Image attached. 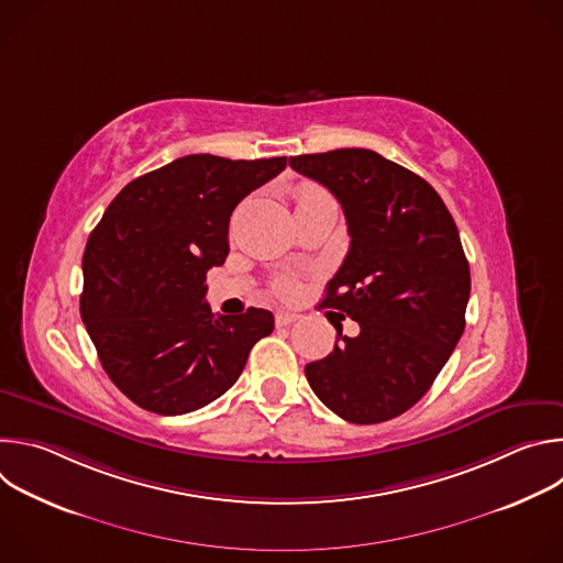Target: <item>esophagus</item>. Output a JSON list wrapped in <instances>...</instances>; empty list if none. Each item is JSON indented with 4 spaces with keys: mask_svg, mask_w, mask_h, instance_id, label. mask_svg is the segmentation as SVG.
I'll return each mask as SVG.
<instances>
[{
    "mask_svg": "<svg viewBox=\"0 0 563 563\" xmlns=\"http://www.w3.org/2000/svg\"><path fill=\"white\" fill-rule=\"evenodd\" d=\"M296 320H300V313H294V311H278L276 313V325L278 328L291 325V323H296Z\"/></svg>",
    "mask_w": 563,
    "mask_h": 563,
    "instance_id": "34e87169",
    "label": "esophagus"
}]
</instances>
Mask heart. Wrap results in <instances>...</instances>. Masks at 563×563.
Masks as SVG:
<instances>
[{"label":"heart","mask_w":563,"mask_h":563,"mask_svg":"<svg viewBox=\"0 0 563 563\" xmlns=\"http://www.w3.org/2000/svg\"><path fill=\"white\" fill-rule=\"evenodd\" d=\"M323 194L325 191L316 187V185H300L296 189V207H300V205H305V202H309L318 196H323ZM272 287H274V294H278L280 298H291L298 291V280L294 276H278Z\"/></svg>","instance_id":"obj_1"}]
</instances>
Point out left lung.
Here are the masks:
<instances>
[{
    "instance_id": "obj_1",
    "label": "left lung",
    "mask_w": 563,
    "mask_h": 563,
    "mask_svg": "<svg viewBox=\"0 0 563 563\" xmlns=\"http://www.w3.org/2000/svg\"><path fill=\"white\" fill-rule=\"evenodd\" d=\"M291 169L341 202L350 252L320 307L361 332L305 365L313 394L358 426L408 412L430 389L463 328L470 265L441 196L417 174L369 148L289 157ZM332 323V320H330Z\"/></svg>"
}]
</instances>
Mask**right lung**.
Here are the masks:
<instances>
[{
    "mask_svg": "<svg viewBox=\"0 0 563 563\" xmlns=\"http://www.w3.org/2000/svg\"><path fill=\"white\" fill-rule=\"evenodd\" d=\"M285 167L287 157L185 155L129 183L91 231L79 313L104 372L142 410L209 406L272 334V311L213 316L205 294L229 254L231 211Z\"/></svg>",
    "mask_w": 563,
    "mask_h": 563,
    "instance_id": "1",
    "label": "right lung"
}]
</instances>
